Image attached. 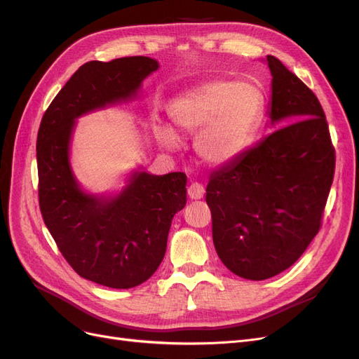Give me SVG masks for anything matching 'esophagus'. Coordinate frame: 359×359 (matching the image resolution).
<instances>
[{
    "mask_svg": "<svg viewBox=\"0 0 359 359\" xmlns=\"http://www.w3.org/2000/svg\"><path fill=\"white\" fill-rule=\"evenodd\" d=\"M203 187H202V184H199V182H191L190 186H189V189H187V194H189V198L191 199V201H198V199H202L203 198Z\"/></svg>",
    "mask_w": 359,
    "mask_h": 359,
    "instance_id": "esophagus-1",
    "label": "esophagus"
}]
</instances>
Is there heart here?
<instances>
[{"mask_svg":"<svg viewBox=\"0 0 359 359\" xmlns=\"http://www.w3.org/2000/svg\"><path fill=\"white\" fill-rule=\"evenodd\" d=\"M264 94L252 82L214 79L181 93L168 106L173 130L194 139V153L208 169H224L252 147L264 112ZM158 142L169 149L177 137L168 127H157Z\"/></svg>","mask_w":359,"mask_h":359,"instance_id":"1","label":"heart"}]
</instances>
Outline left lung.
Masks as SVG:
<instances>
[{
	"instance_id": "1",
	"label": "left lung",
	"mask_w": 359,
	"mask_h": 359,
	"mask_svg": "<svg viewBox=\"0 0 359 359\" xmlns=\"http://www.w3.org/2000/svg\"><path fill=\"white\" fill-rule=\"evenodd\" d=\"M265 62L273 76L268 126L277 130L214 172L206 186L215 252L247 280L283 273L306 252L319 232L335 168L318 97L276 57Z\"/></svg>"
}]
</instances>
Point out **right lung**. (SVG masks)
Wrapping results in <instances>:
<instances>
[{
    "instance_id": "1",
    "label": "right lung",
    "mask_w": 359,
    "mask_h": 359,
    "mask_svg": "<svg viewBox=\"0 0 359 359\" xmlns=\"http://www.w3.org/2000/svg\"><path fill=\"white\" fill-rule=\"evenodd\" d=\"M158 67L149 57L83 64L53 99L39 128L43 220L76 273L106 287H135L156 273L173 215L187 202V177L182 172L153 175L137 168L121 190L86 191L72 169V139L78 118L135 100Z\"/></svg>"
}]
</instances>
